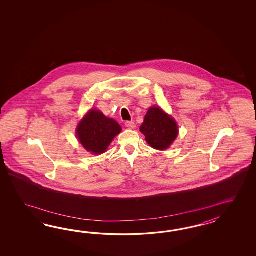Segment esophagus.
I'll list each match as a JSON object with an SVG mask.
<instances>
[{
  "label": "esophagus",
  "mask_w": 256,
  "mask_h": 256,
  "mask_svg": "<svg viewBox=\"0 0 256 256\" xmlns=\"http://www.w3.org/2000/svg\"><path fill=\"white\" fill-rule=\"evenodd\" d=\"M124 126H126V128H135V126H136V124H135V123H134L133 121H126V122L124 123Z\"/></svg>",
  "instance_id": "1"
}]
</instances>
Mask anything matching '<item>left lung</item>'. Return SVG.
<instances>
[{"label":"left lung","mask_w":256,"mask_h":256,"mask_svg":"<svg viewBox=\"0 0 256 256\" xmlns=\"http://www.w3.org/2000/svg\"><path fill=\"white\" fill-rule=\"evenodd\" d=\"M140 130L146 136L148 144L158 150L169 148L178 135L176 121L156 107L149 108Z\"/></svg>","instance_id":"left-lung-1"}]
</instances>
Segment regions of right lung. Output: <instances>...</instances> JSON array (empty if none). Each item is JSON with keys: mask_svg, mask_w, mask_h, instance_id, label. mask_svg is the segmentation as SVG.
Returning a JSON list of instances; mask_svg holds the SVG:
<instances>
[{"mask_svg": "<svg viewBox=\"0 0 256 256\" xmlns=\"http://www.w3.org/2000/svg\"><path fill=\"white\" fill-rule=\"evenodd\" d=\"M121 130L116 120L105 116L96 110H92L78 124L77 136L88 152L98 155L106 151Z\"/></svg>", "mask_w": 256, "mask_h": 256, "instance_id": "right-lung-1", "label": "right lung"}]
</instances>
